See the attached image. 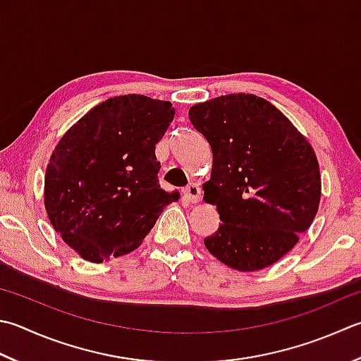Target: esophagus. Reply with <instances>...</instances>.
<instances>
[{
	"mask_svg": "<svg viewBox=\"0 0 361 361\" xmlns=\"http://www.w3.org/2000/svg\"><path fill=\"white\" fill-rule=\"evenodd\" d=\"M183 194H185L186 200L190 203H199L202 199V189L197 185H189L185 190H183Z\"/></svg>",
	"mask_w": 361,
	"mask_h": 361,
	"instance_id": "34e87169",
	"label": "esophagus"
}]
</instances>
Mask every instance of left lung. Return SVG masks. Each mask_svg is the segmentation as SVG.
<instances>
[{"mask_svg":"<svg viewBox=\"0 0 361 361\" xmlns=\"http://www.w3.org/2000/svg\"><path fill=\"white\" fill-rule=\"evenodd\" d=\"M189 120L213 152L203 200L216 204L221 224L204 238L208 252L241 272L277 263L319 208L321 172L313 147L283 112L252 94L194 104Z\"/></svg>","mask_w":361,"mask_h":361,"instance_id":"8db88e82","label":"left lung"}]
</instances>
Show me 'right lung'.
<instances>
[{
	"mask_svg": "<svg viewBox=\"0 0 361 361\" xmlns=\"http://www.w3.org/2000/svg\"><path fill=\"white\" fill-rule=\"evenodd\" d=\"M175 109L145 95L97 104L63 134L45 172L49 222L90 263L136 250L178 192L158 185L154 147Z\"/></svg>",
	"mask_w": 361,
	"mask_h": 361,
	"instance_id": "right-lung-1",
	"label": "right lung"
}]
</instances>
